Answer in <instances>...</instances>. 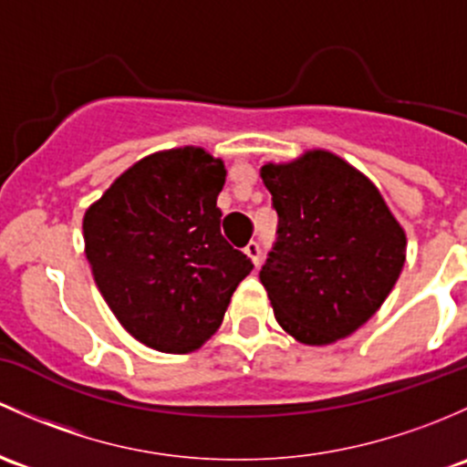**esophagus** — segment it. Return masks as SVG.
Wrapping results in <instances>:
<instances>
[{
    "mask_svg": "<svg viewBox=\"0 0 467 467\" xmlns=\"http://www.w3.org/2000/svg\"><path fill=\"white\" fill-rule=\"evenodd\" d=\"M244 254H247L249 258H252V263L254 265H261V244L256 243V240H252V243L247 244V247H244Z\"/></svg>",
    "mask_w": 467,
    "mask_h": 467,
    "instance_id": "34e87169",
    "label": "esophagus"
}]
</instances>
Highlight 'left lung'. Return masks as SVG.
Wrapping results in <instances>:
<instances>
[{
  "instance_id": "8db88e82",
  "label": "left lung",
  "mask_w": 467,
  "mask_h": 467,
  "mask_svg": "<svg viewBox=\"0 0 467 467\" xmlns=\"http://www.w3.org/2000/svg\"><path fill=\"white\" fill-rule=\"evenodd\" d=\"M261 177L278 213L276 244L261 269L278 326L307 346L348 337L396 285L405 229L378 186L335 152L269 161Z\"/></svg>"
}]
</instances>
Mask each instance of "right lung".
Wrapping results in <instances>:
<instances>
[{"instance_id": "1", "label": "right lung", "mask_w": 467, "mask_h": 467, "mask_svg": "<svg viewBox=\"0 0 467 467\" xmlns=\"http://www.w3.org/2000/svg\"><path fill=\"white\" fill-rule=\"evenodd\" d=\"M224 177L204 148H171L132 163L85 211V256L105 304L161 353L198 350L254 267L220 234Z\"/></svg>"}]
</instances>
